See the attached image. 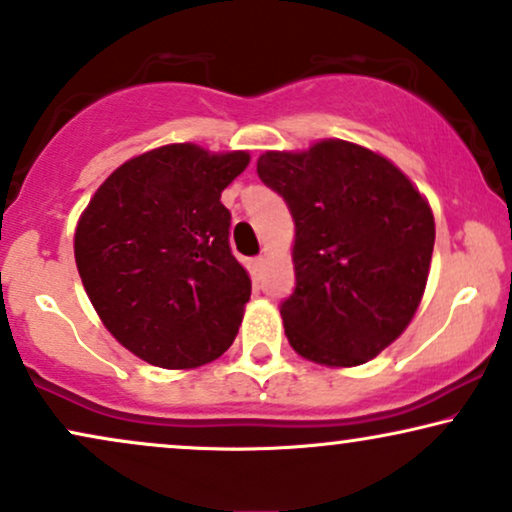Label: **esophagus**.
<instances>
[{
  "label": "esophagus",
  "instance_id": "1",
  "mask_svg": "<svg viewBox=\"0 0 512 512\" xmlns=\"http://www.w3.org/2000/svg\"><path fill=\"white\" fill-rule=\"evenodd\" d=\"M263 266H266V256H256L254 261H251V268H254V273H256V275L261 273Z\"/></svg>",
  "mask_w": 512,
  "mask_h": 512
}]
</instances>
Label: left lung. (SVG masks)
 Instances as JSON below:
<instances>
[{
    "label": "left lung",
    "instance_id": "obj_1",
    "mask_svg": "<svg viewBox=\"0 0 512 512\" xmlns=\"http://www.w3.org/2000/svg\"><path fill=\"white\" fill-rule=\"evenodd\" d=\"M258 178L294 218V292L282 301L289 344L308 361L351 368L413 320L434 249V216L394 163L342 140L266 151Z\"/></svg>",
    "mask_w": 512,
    "mask_h": 512
}]
</instances>
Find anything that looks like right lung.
<instances>
[{"label": "right lung", "instance_id": "add662e5", "mask_svg": "<svg viewBox=\"0 0 512 512\" xmlns=\"http://www.w3.org/2000/svg\"><path fill=\"white\" fill-rule=\"evenodd\" d=\"M246 151L168 144L113 170L75 230V263L102 323L159 368L216 361L235 342L251 280L230 249L223 189Z\"/></svg>", "mask_w": 512, "mask_h": 512}]
</instances>
